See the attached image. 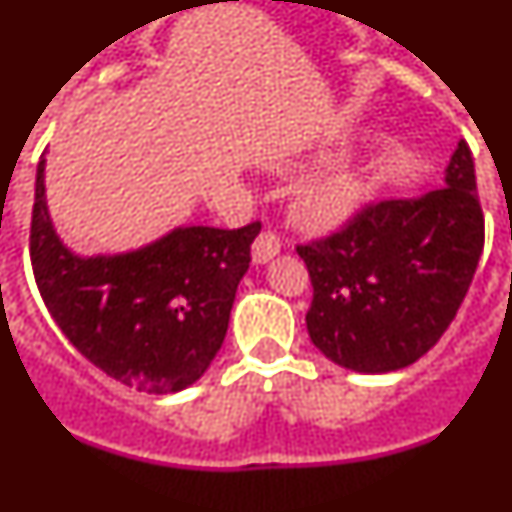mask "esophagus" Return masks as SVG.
I'll return each mask as SVG.
<instances>
[{"instance_id":"esophagus-1","label":"esophagus","mask_w":512,"mask_h":512,"mask_svg":"<svg viewBox=\"0 0 512 512\" xmlns=\"http://www.w3.org/2000/svg\"><path fill=\"white\" fill-rule=\"evenodd\" d=\"M279 248H282L279 235L271 233V230H264V233L253 241V248H251L253 264H266V261H271L279 253Z\"/></svg>"}]
</instances>
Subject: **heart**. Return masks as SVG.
Masks as SVG:
<instances>
[{
	"instance_id": "heart-1",
	"label": "heart",
	"mask_w": 512,
	"mask_h": 512,
	"mask_svg": "<svg viewBox=\"0 0 512 512\" xmlns=\"http://www.w3.org/2000/svg\"><path fill=\"white\" fill-rule=\"evenodd\" d=\"M369 187L354 174H333L302 189L297 200V215L312 228H330L343 223L361 202Z\"/></svg>"
}]
</instances>
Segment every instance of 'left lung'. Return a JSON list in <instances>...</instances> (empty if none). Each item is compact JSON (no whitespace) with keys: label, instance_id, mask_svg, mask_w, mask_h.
<instances>
[{"label":"left lung","instance_id":"8db88e82","mask_svg":"<svg viewBox=\"0 0 512 512\" xmlns=\"http://www.w3.org/2000/svg\"><path fill=\"white\" fill-rule=\"evenodd\" d=\"M485 246L474 158L459 140L446 187L361 207L336 233L297 246L312 282L307 333L351 372L410 366L446 333Z\"/></svg>","mask_w":512,"mask_h":512}]
</instances>
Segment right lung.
<instances>
[{"instance_id": "add662e5", "label": "right lung", "mask_w": 512, "mask_h": 512, "mask_svg": "<svg viewBox=\"0 0 512 512\" xmlns=\"http://www.w3.org/2000/svg\"><path fill=\"white\" fill-rule=\"evenodd\" d=\"M261 223L189 225L130 253L81 259L63 246L35 176L30 261L45 307L81 356L148 395L194 384L220 351Z\"/></svg>"}]
</instances>
